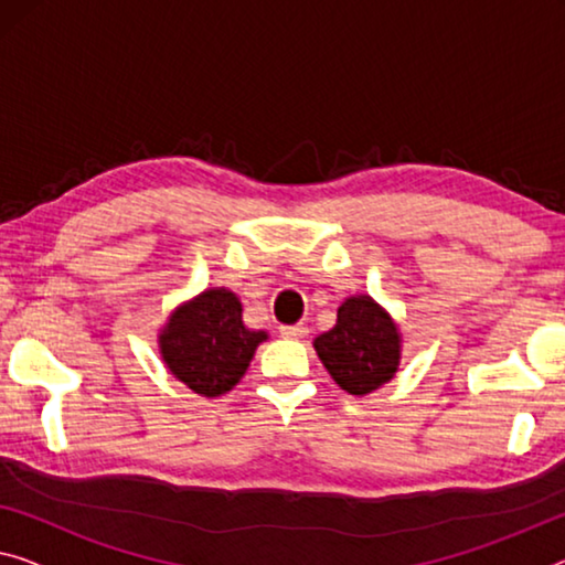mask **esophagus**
<instances>
[{
	"label": "esophagus",
	"mask_w": 565,
	"mask_h": 565,
	"mask_svg": "<svg viewBox=\"0 0 565 565\" xmlns=\"http://www.w3.org/2000/svg\"><path fill=\"white\" fill-rule=\"evenodd\" d=\"M280 333L285 338H306L308 335V326H302V323H298V326H280Z\"/></svg>",
	"instance_id": "obj_1"
}]
</instances>
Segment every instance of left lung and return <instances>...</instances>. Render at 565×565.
<instances>
[{"label":"left lung","instance_id":"1","mask_svg":"<svg viewBox=\"0 0 565 565\" xmlns=\"http://www.w3.org/2000/svg\"><path fill=\"white\" fill-rule=\"evenodd\" d=\"M320 363L345 394L366 396L388 384L402 363V331L371 295H351L328 333L312 341Z\"/></svg>","mask_w":565,"mask_h":565}]
</instances>
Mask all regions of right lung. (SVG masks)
Listing matches in <instances>:
<instances>
[{
    "label": "right lung",
    "instance_id": "obj_1",
    "mask_svg": "<svg viewBox=\"0 0 565 565\" xmlns=\"http://www.w3.org/2000/svg\"><path fill=\"white\" fill-rule=\"evenodd\" d=\"M263 341L267 331L245 326L237 295L210 288L171 310L159 331V353L173 379L214 398L239 384Z\"/></svg>",
    "mask_w": 565,
    "mask_h": 565
}]
</instances>
